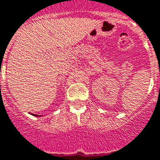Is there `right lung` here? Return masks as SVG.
<instances>
[{
    "mask_svg": "<svg viewBox=\"0 0 160 160\" xmlns=\"http://www.w3.org/2000/svg\"><path fill=\"white\" fill-rule=\"evenodd\" d=\"M34 115H35V114H34ZM37 116H38V115H37Z\"/></svg>",
    "mask_w": 160,
    "mask_h": 160,
    "instance_id": "right-lung-1",
    "label": "right lung"
}]
</instances>
